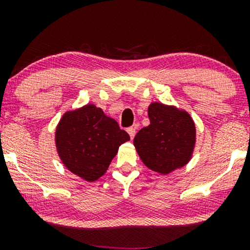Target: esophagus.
<instances>
[{
	"mask_svg": "<svg viewBox=\"0 0 250 250\" xmlns=\"http://www.w3.org/2000/svg\"><path fill=\"white\" fill-rule=\"evenodd\" d=\"M127 133L129 134V136H130V139L133 140L134 136H135V134H136V130H135L134 127H129V128L127 129Z\"/></svg>",
	"mask_w": 250,
	"mask_h": 250,
	"instance_id": "1",
	"label": "esophagus"
}]
</instances>
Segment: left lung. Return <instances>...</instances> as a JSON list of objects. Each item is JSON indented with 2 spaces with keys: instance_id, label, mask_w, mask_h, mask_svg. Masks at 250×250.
<instances>
[{
  "instance_id": "1",
  "label": "left lung",
  "mask_w": 250,
  "mask_h": 250,
  "mask_svg": "<svg viewBox=\"0 0 250 250\" xmlns=\"http://www.w3.org/2000/svg\"><path fill=\"white\" fill-rule=\"evenodd\" d=\"M150 125L142 128L134 146L142 162L151 170L168 174L190 160L195 145V125L186 111L162 103L149 105Z\"/></svg>"
}]
</instances>
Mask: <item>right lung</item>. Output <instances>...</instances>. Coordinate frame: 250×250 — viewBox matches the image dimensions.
Returning a JSON list of instances; mask_svg holds the SVG:
<instances>
[{"label": "right lung", "mask_w": 250, "mask_h": 250, "mask_svg": "<svg viewBox=\"0 0 250 250\" xmlns=\"http://www.w3.org/2000/svg\"><path fill=\"white\" fill-rule=\"evenodd\" d=\"M129 139L115 120L94 104L65 113L56 128V147L62 162L89 182L105 173L117 149Z\"/></svg>", "instance_id": "right-lung-1"}]
</instances>
